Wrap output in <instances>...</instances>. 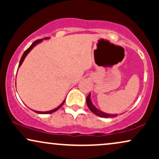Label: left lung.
Masks as SVG:
<instances>
[{"label":"left lung","mask_w":159,"mask_h":159,"mask_svg":"<svg viewBox=\"0 0 159 159\" xmlns=\"http://www.w3.org/2000/svg\"><path fill=\"white\" fill-rule=\"evenodd\" d=\"M87 105L88 106L89 109L94 114L97 115L98 116H101V117H104V118H107V117H115V116H117V114H105V113L102 112L99 110H98L96 107L93 105V103L91 102V100H90V93L87 96Z\"/></svg>","instance_id":"obj_1"}]
</instances>
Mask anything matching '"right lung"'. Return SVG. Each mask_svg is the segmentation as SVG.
<instances>
[{
    "mask_svg": "<svg viewBox=\"0 0 159 159\" xmlns=\"http://www.w3.org/2000/svg\"><path fill=\"white\" fill-rule=\"evenodd\" d=\"M47 38L48 37H46L45 38V39H47ZM43 41V39H37V40H36V41H34V43H32V45H30V47H29L27 49L26 51H25V52H24V54H23V55H22V57H21V60H20V62H19V67L21 65V63H23V61H24V60H25V57L27 56V54H28L29 52H30V50H31V49L34 48V46H35V45H36V44H38V43H40V42H42ZM64 102H65V100L64 101H63V102L61 104V105H60V106H58L57 107V108H55V109H54V110H52V111H44V112H41V111H35L36 113H38V114H52V113H53V112H55V111H57L58 110V109L59 108H61V107H62V105H63V104H64Z\"/></svg>",
    "mask_w": 159,
    "mask_h": 159,
    "instance_id": "1",
    "label": "right lung"
}]
</instances>
